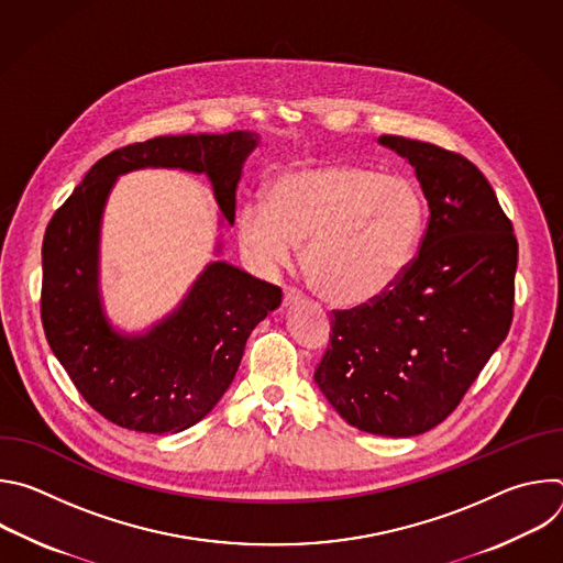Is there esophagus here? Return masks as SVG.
Returning a JSON list of instances; mask_svg holds the SVG:
<instances>
[{"label": "esophagus", "instance_id": "1", "mask_svg": "<svg viewBox=\"0 0 563 563\" xmlns=\"http://www.w3.org/2000/svg\"><path fill=\"white\" fill-rule=\"evenodd\" d=\"M302 300V294L296 291V289H285V296H283V307H294Z\"/></svg>", "mask_w": 563, "mask_h": 563}]
</instances>
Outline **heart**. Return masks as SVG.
<instances>
[{
  "instance_id": "b5f03b06",
  "label": "heart",
  "mask_w": 563,
  "mask_h": 563,
  "mask_svg": "<svg viewBox=\"0 0 563 563\" xmlns=\"http://www.w3.org/2000/svg\"><path fill=\"white\" fill-rule=\"evenodd\" d=\"M426 202L398 174L325 163L276 176L267 202L235 211L238 245L263 272L289 265L305 243L311 287L334 305H365L389 291L415 261Z\"/></svg>"
}]
</instances>
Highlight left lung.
I'll return each instance as SVG.
<instances>
[{
  "mask_svg": "<svg viewBox=\"0 0 563 563\" xmlns=\"http://www.w3.org/2000/svg\"><path fill=\"white\" fill-rule=\"evenodd\" d=\"M415 167L430 207L419 254L365 305L334 311L313 380L354 428L417 437L445 421L512 323L517 238L467 157L380 135Z\"/></svg>",
  "mask_w": 563,
  "mask_h": 563,
  "instance_id": "1",
  "label": "left lung"
}]
</instances>
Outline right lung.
Returning a JSON list of instances; mask_svg holds the SVG:
<instances>
[{
    "label": "right lung",
    "mask_w": 563,
    "mask_h": 563,
    "mask_svg": "<svg viewBox=\"0 0 563 563\" xmlns=\"http://www.w3.org/2000/svg\"><path fill=\"white\" fill-rule=\"evenodd\" d=\"M258 133L159 135L111 151L51 218L42 245L46 341L87 404L111 423L174 434L205 419L231 385L245 343L283 291L213 261L183 302L144 334L111 328L100 296V224L118 176L165 167L207 174L220 213L235 218V189Z\"/></svg>",
    "instance_id": "add662e5"
}]
</instances>
